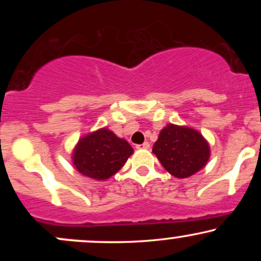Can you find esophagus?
I'll return each instance as SVG.
<instances>
[{"mask_svg": "<svg viewBox=\"0 0 261 261\" xmlns=\"http://www.w3.org/2000/svg\"><path fill=\"white\" fill-rule=\"evenodd\" d=\"M136 148L137 149H148L149 148V143L148 142H143L142 145H137Z\"/></svg>", "mask_w": 261, "mask_h": 261, "instance_id": "obj_1", "label": "esophagus"}]
</instances>
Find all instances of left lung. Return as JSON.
<instances>
[{
  "label": "left lung",
  "instance_id": "left-lung-1",
  "mask_svg": "<svg viewBox=\"0 0 261 261\" xmlns=\"http://www.w3.org/2000/svg\"><path fill=\"white\" fill-rule=\"evenodd\" d=\"M152 152L167 172L181 179L199 172L210 158L208 143L201 134L173 124L161 131Z\"/></svg>",
  "mask_w": 261,
  "mask_h": 261
}]
</instances>
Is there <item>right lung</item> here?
I'll use <instances>...</instances> for the list:
<instances>
[{"label":"right lung","instance_id":"add662e5","mask_svg":"<svg viewBox=\"0 0 261 261\" xmlns=\"http://www.w3.org/2000/svg\"><path fill=\"white\" fill-rule=\"evenodd\" d=\"M134 149L113 131L100 128L82 137L73 151V164L83 175L106 180L121 169Z\"/></svg>","mask_w":261,"mask_h":261}]
</instances>
